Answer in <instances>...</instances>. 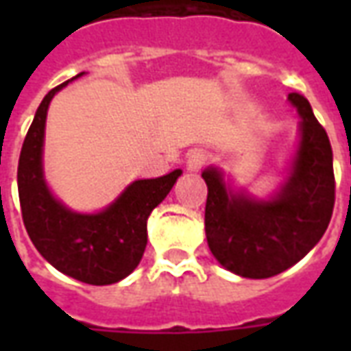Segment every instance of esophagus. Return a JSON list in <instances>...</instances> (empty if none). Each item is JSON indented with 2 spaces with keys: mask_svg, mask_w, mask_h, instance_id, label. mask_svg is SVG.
<instances>
[{
  "mask_svg": "<svg viewBox=\"0 0 351 351\" xmlns=\"http://www.w3.org/2000/svg\"><path fill=\"white\" fill-rule=\"evenodd\" d=\"M206 160H208L206 150H203V148H193V150H190V154H188L186 167H188V171H191V173H195V171H199V169L205 165Z\"/></svg>",
  "mask_w": 351,
  "mask_h": 351,
  "instance_id": "1",
  "label": "esophagus"
}]
</instances>
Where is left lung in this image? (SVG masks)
I'll return each mask as SVG.
<instances>
[{
    "mask_svg": "<svg viewBox=\"0 0 351 351\" xmlns=\"http://www.w3.org/2000/svg\"><path fill=\"white\" fill-rule=\"evenodd\" d=\"M301 141L286 184L271 199L233 193L218 169L203 171L205 233L220 265L244 278H271L301 261L324 237L335 206L332 150L308 99L289 93Z\"/></svg>",
    "mask_w": 351,
    "mask_h": 351,
    "instance_id": "8db88e82",
    "label": "left lung"
}]
</instances>
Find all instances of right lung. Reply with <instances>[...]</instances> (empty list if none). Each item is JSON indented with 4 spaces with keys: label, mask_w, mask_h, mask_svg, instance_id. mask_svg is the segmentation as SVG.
Returning a JSON list of instances; mask_svg holds the SVG:
<instances>
[{
    "label": "right lung",
    "mask_w": 351,
    "mask_h": 351,
    "mask_svg": "<svg viewBox=\"0 0 351 351\" xmlns=\"http://www.w3.org/2000/svg\"><path fill=\"white\" fill-rule=\"evenodd\" d=\"M67 82L45 95L22 145L19 160L22 220L34 246L52 267L92 286H107L135 271L146 248L148 216L167 197L182 171L175 169L160 178L135 180L101 213H73L62 205L43 176V141L50 101Z\"/></svg>",
    "instance_id": "right-lung-1"
}]
</instances>
